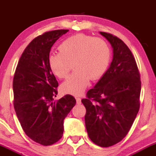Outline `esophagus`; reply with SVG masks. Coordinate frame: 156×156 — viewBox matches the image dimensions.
Returning a JSON list of instances; mask_svg holds the SVG:
<instances>
[{
  "label": "esophagus",
  "mask_w": 156,
  "mask_h": 156,
  "mask_svg": "<svg viewBox=\"0 0 156 156\" xmlns=\"http://www.w3.org/2000/svg\"><path fill=\"white\" fill-rule=\"evenodd\" d=\"M76 103L77 104H80L81 103V99H80V98H76Z\"/></svg>",
  "instance_id": "obj_1"
}]
</instances>
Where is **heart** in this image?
<instances>
[{
    "label": "heart",
    "mask_w": 156,
    "mask_h": 156,
    "mask_svg": "<svg viewBox=\"0 0 156 156\" xmlns=\"http://www.w3.org/2000/svg\"><path fill=\"white\" fill-rule=\"evenodd\" d=\"M58 52L48 57V67L53 76L62 79L74 69V73L61 85L64 93L80 95L88 87L90 79L103 77L111 60V50L105 39L78 34L58 45Z\"/></svg>",
    "instance_id": "heart-1"
}]
</instances>
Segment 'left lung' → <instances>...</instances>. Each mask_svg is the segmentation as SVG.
Masks as SVG:
<instances>
[{
	"label": "left lung",
	"instance_id": "1",
	"mask_svg": "<svg viewBox=\"0 0 156 156\" xmlns=\"http://www.w3.org/2000/svg\"><path fill=\"white\" fill-rule=\"evenodd\" d=\"M112 45L109 68L82 99L87 113L85 125L89 139L108 147L125 137L139 109L140 75L131 51L120 39L100 32Z\"/></svg>",
	"mask_w": 156,
	"mask_h": 156
}]
</instances>
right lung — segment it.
I'll return each instance as SVG.
<instances>
[{
	"label": "right lung",
	"mask_w": 156,
	"mask_h": 156,
	"mask_svg": "<svg viewBox=\"0 0 156 156\" xmlns=\"http://www.w3.org/2000/svg\"><path fill=\"white\" fill-rule=\"evenodd\" d=\"M67 31L55 30L34 39L23 51L14 76V107L18 120L26 135L44 146L62 137L64 119L76 103L69 94L53 101L58 83L48 62L52 46Z\"/></svg>",
	"instance_id": "1"
}]
</instances>
